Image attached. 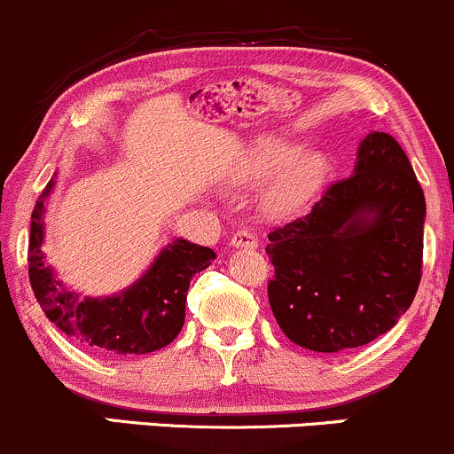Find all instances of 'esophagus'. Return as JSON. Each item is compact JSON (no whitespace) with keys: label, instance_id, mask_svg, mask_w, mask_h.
I'll return each mask as SVG.
<instances>
[{"label":"esophagus","instance_id":"obj_1","mask_svg":"<svg viewBox=\"0 0 454 454\" xmlns=\"http://www.w3.org/2000/svg\"><path fill=\"white\" fill-rule=\"evenodd\" d=\"M231 243H232V247H243V250H254V247H258L256 235H254L252 231H247V228L237 231L235 235H232Z\"/></svg>","mask_w":454,"mask_h":454}]
</instances>
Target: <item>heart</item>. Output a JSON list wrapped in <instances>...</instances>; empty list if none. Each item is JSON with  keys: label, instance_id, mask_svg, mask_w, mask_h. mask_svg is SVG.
<instances>
[{"label": "heart", "instance_id": "b5f03b06", "mask_svg": "<svg viewBox=\"0 0 454 454\" xmlns=\"http://www.w3.org/2000/svg\"><path fill=\"white\" fill-rule=\"evenodd\" d=\"M297 153H300V148L284 142V139H267V142L258 144L254 148L250 159L246 161V168L241 172L243 181L267 176V174L289 166L271 183V187L262 196V204H265L269 213L282 215V213H291L303 207L325 181V157L318 153H310L301 154L295 160Z\"/></svg>", "mask_w": 454, "mask_h": 454}]
</instances>
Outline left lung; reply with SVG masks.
Returning a JSON list of instances; mask_svg holds the SVG:
<instances>
[{
  "instance_id": "8db88e82",
  "label": "left lung",
  "mask_w": 454,
  "mask_h": 454,
  "mask_svg": "<svg viewBox=\"0 0 454 454\" xmlns=\"http://www.w3.org/2000/svg\"><path fill=\"white\" fill-rule=\"evenodd\" d=\"M427 204L401 144L372 131L348 178L269 232V303L288 340L338 353L396 325L422 276Z\"/></svg>"
}]
</instances>
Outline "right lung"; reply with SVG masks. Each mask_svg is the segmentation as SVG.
Listing matches in <instances>:
<instances>
[{
  "label": "right lung",
  "instance_id": "add662e5",
  "mask_svg": "<svg viewBox=\"0 0 454 454\" xmlns=\"http://www.w3.org/2000/svg\"><path fill=\"white\" fill-rule=\"evenodd\" d=\"M56 183H47L29 223V284L43 312L73 340L109 356H142L170 345L185 323L189 282L211 265L215 252L185 239L168 243L148 271L112 297H83L67 291L44 262V202Z\"/></svg>",
  "mask_w": 454,
  "mask_h": 454
}]
</instances>
